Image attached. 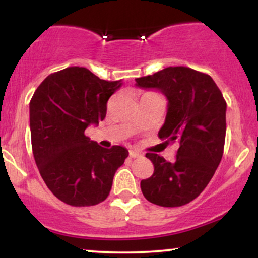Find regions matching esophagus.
Listing matches in <instances>:
<instances>
[{
	"label": "esophagus",
	"mask_w": 258,
	"mask_h": 258,
	"mask_svg": "<svg viewBox=\"0 0 258 258\" xmlns=\"http://www.w3.org/2000/svg\"><path fill=\"white\" fill-rule=\"evenodd\" d=\"M130 158H139L142 156V154L139 152H136V150H130Z\"/></svg>",
	"instance_id": "34e87169"
}]
</instances>
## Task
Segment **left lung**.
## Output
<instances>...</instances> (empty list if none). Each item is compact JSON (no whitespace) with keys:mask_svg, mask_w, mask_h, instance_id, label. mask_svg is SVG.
Segmentation results:
<instances>
[{"mask_svg":"<svg viewBox=\"0 0 258 258\" xmlns=\"http://www.w3.org/2000/svg\"><path fill=\"white\" fill-rule=\"evenodd\" d=\"M136 86L161 92L167 99L159 137L177 142L176 161L148 153L154 173L141 182L148 201L164 207L190 203L217 170L226 139L227 103L211 76L185 67H170L136 79Z\"/></svg>","mask_w":258,"mask_h":258,"instance_id":"1","label":"left lung"}]
</instances>
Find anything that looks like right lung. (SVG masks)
Listing matches in <instances>:
<instances>
[{"mask_svg":"<svg viewBox=\"0 0 258 258\" xmlns=\"http://www.w3.org/2000/svg\"><path fill=\"white\" fill-rule=\"evenodd\" d=\"M121 86L86 68L72 67L43 80L30 100L31 146L46 185L72 206H92L108 198L128 150L106 149L85 136L106 115V102Z\"/></svg>","mask_w":258,"mask_h":258,"instance_id":"1","label":"right lung"}]
</instances>
